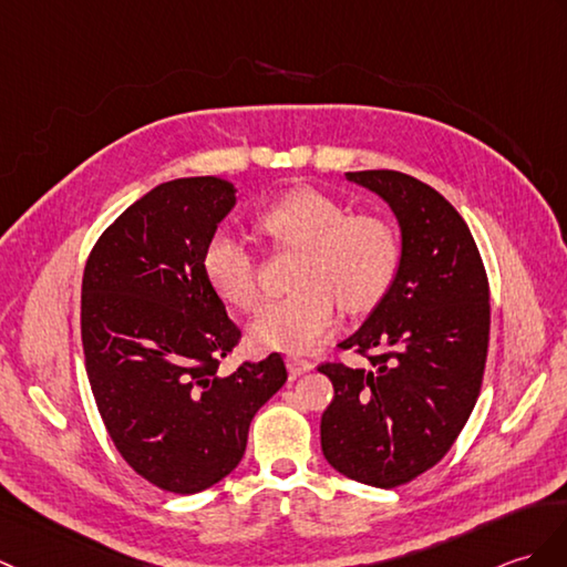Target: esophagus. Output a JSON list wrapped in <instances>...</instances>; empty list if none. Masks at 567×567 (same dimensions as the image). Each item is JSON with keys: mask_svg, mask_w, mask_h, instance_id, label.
<instances>
[{"mask_svg": "<svg viewBox=\"0 0 567 567\" xmlns=\"http://www.w3.org/2000/svg\"><path fill=\"white\" fill-rule=\"evenodd\" d=\"M285 364H287V370H289V374H292V377H301V374H307V372L313 370V364L309 360L295 358V354H289V358L285 360Z\"/></svg>", "mask_w": 567, "mask_h": 567, "instance_id": "34e87169", "label": "esophagus"}]
</instances>
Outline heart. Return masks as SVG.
Here are the masks:
<instances>
[{"mask_svg": "<svg viewBox=\"0 0 567 567\" xmlns=\"http://www.w3.org/2000/svg\"><path fill=\"white\" fill-rule=\"evenodd\" d=\"M260 236L295 248L292 292L268 301L248 338L258 350L301 354L331 336L338 301L367 311L396 278L401 244L386 219L348 215V207L319 188H295L260 209ZM207 282L227 305L248 311L258 305V260L231 234H215L203 251Z\"/></svg>", "mask_w": 567, "mask_h": 567, "instance_id": "1", "label": "heart"}]
</instances>
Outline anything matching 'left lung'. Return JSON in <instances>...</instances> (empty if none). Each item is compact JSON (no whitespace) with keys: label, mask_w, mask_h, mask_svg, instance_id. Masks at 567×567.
I'll list each match as a JSON object with an SVG mask.
<instances>
[{"label":"left lung","mask_w":567,"mask_h":567,"mask_svg":"<svg viewBox=\"0 0 567 567\" xmlns=\"http://www.w3.org/2000/svg\"><path fill=\"white\" fill-rule=\"evenodd\" d=\"M401 229L396 278L340 348L370 370L326 362L336 396L321 415L326 462L374 488H396L450 452L476 405L488 354L491 292L462 215L401 171H350Z\"/></svg>","instance_id":"left-lung-1"}]
</instances>
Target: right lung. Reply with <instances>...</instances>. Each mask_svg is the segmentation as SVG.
I'll use <instances>...</instances> for the list:
<instances>
[{
	"instance_id": "obj_1",
	"label": "right lung",
	"mask_w": 567,
	"mask_h": 567,
	"mask_svg": "<svg viewBox=\"0 0 567 567\" xmlns=\"http://www.w3.org/2000/svg\"><path fill=\"white\" fill-rule=\"evenodd\" d=\"M234 183L176 178L130 205L91 251L82 343L117 452L156 488L193 495L239 466L258 408L287 381L278 352L219 374L241 331L207 282L203 251Z\"/></svg>"
}]
</instances>
